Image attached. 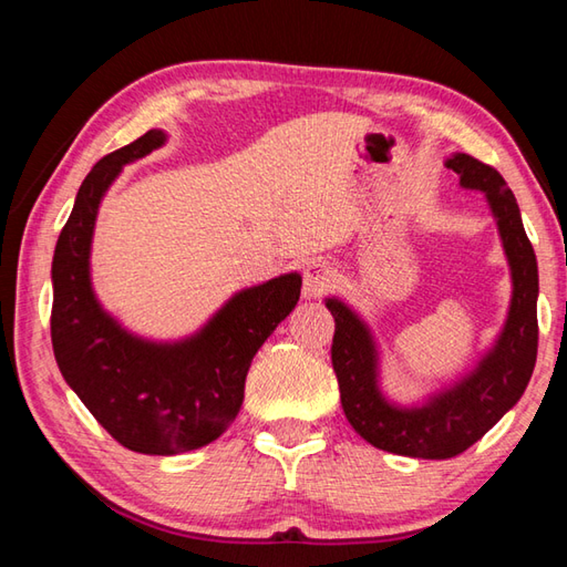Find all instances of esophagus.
Segmentation results:
<instances>
[{"instance_id": "1", "label": "esophagus", "mask_w": 567, "mask_h": 567, "mask_svg": "<svg viewBox=\"0 0 567 567\" xmlns=\"http://www.w3.org/2000/svg\"><path fill=\"white\" fill-rule=\"evenodd\" d=\"M331 270L327 262H309L302 275V295L305 299H317L331 287Z\"/></svg>"}]
</instances>
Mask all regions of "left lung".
Here are the masks:
<instances>
[{
	"label": "left lung",
	"instance_id": "1",
	"mask_svg": "<svg viewBox=\"0 0 567 567\" xmlns=\"http://www.w3.org/2000/svg\"><path fill=\"white\" fill-rule=\"evenodd\" d=\"M445 165L461 175L463 187L487 195L512 268L509 317L480 365L424 406H394L378 390V353L368 327L339 299H327L336 321L331 363L346 419L375 449L426 461L461 455L483 439L522 400L538 351V265L519 204L495 167L473 155L455 153Z\"/></svg>",
	"mask_w": 567,
	"mask_h": 567
}]
</instances>
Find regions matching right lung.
<instances>
[{
	"label": "right lung",
	"instance_id": "1",
	"mask_svg": "<svg viewBox=\"0 0 567 567\" xmlns=\"http://www.w3.org/2000/svg\"><path fill=\"white\" fill-rule=\"evenodd\" d=\"M151 128L92 167L53 256L51 341L55 363L82 404L128 451L175 455L216 441L244 404L252 355L299 302L297 272L238 292L197 336L151 343L100 307L90 282L94 219L122 165L161 148Z\"/></svg>",
	"mask_w": 567,
	"mask_h": 567
}]
</instances>
